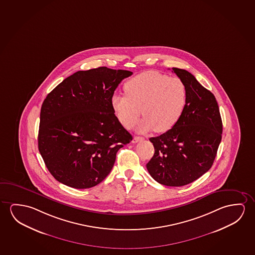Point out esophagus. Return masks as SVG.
Listing matches in <instances>:
<instances>
[{"mask_svg": "<svg viewBox=\"0 0 255 255\" xmlns=\"http://www.w3.org/2000/svg\"><path fill=\"white\" fill-rule=\"evenodd\" d=\"M144 139V137H138V136H135L133 137V139H132V143H137V142L140 141V140H143Z\"/></svg>", "mask_w": 255, "mask_h": 255, "instance_id": "1", "label": "esophagus"}]
</instances>
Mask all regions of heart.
Listing matches in <instances>:
<instances>
[{
	"mask_svg": "<svg viewBox=\"0 0 255 255\" xmlns=\"http://www.w3.org/2000/svg\"><path fill=\"white\" fill-rule=\"evenodd\" d=\"M126 95L114 94L111 106L122 126L127 129L145 118L138 127L145 132L154 129L162 133L172 129L187 105L186 86L178 78H169L155 71H145L125 84Z\"/></svg>",
	"mask_w": 255,
	"mask_h": 255,
	"instance_id": "b5f03b06",
	"label": "heart"
}]
</instances>
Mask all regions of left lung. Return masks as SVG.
Here are the masks:
<instances>
[{"mask_svg": "<svg viewBox=\"0 0 255 255\" xmlns=\"http://www.w3.org/2000/svg\"><path fill=\"white\" fill-rule=\"evenodd\" d=\"M188 93L184 115L172 129L150 137L154 154L149 174L167 186L192 183L209 170L222 140L223 123L215 95L185 70L172 68Z\"/></svg>", "mask_w": 255, "mask_h": 255, "instance_id": "left-lung-1", "label": "left lung"}]
</instances>
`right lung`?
<instances>
[{
    "mask_svg": "<svg viewBox=\"0 0 255 255\" xmlns=\"http://www.w3.org/2000/svg\"><path fill=\"white\" fill-rule=\"evenodd\" d=\"M131 75L107 67L77 71L47 94L40 110L38 146L58 182L91 188L110 174L118 150L132 139L111 106L118 85Z\"/></svg>",
    "mask_w": 255,
    "mask_h": 255,
    "instance_id": "obj_1",
    "label": "right lung"
}]
</instances>
